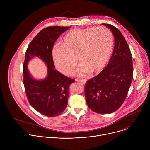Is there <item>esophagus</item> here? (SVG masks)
<instances>
[{
	"label": "esophagus",
	"mask_w": 150,
	"mask_h": 150,
	"mask_svg": "<svg viewBox=\"0 0 150 150\" xmlns=\"http://www.w3.org/2000/svg\"><path fill=\"white\" fill-rule=\"evenodd\" d=\"M76 81L77 82H79L81 83H82V84H85L87 82L86 79H76Z\"/></svg>",
	"instance_id": "1"
}]
</instances>
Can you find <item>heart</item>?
Here are the masks:
<instances>
[{"label": "heart", "mask_w": 150, "mask_h": 150, "mask_svg": "<svg viewBox=\"0 0 150 150\" xmlns=\"http://www.w3.org/2000/svg\"><path fill=\"white\" fill-rule=\"evenodd\" d=\"M113 49V35L107 28H76L65 35L60 45L53 48L52 55L56 67L65 75H72L76 59L79 73L95 74L105 67Z\"/></svg>", "instance_id": "heart-1"}]
</instances>
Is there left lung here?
<instances>
[{
    "instance_id": "obj_1",
    "label": "left lung",
    "mask_w": 150,
    "mask_h": 150,
    "mask_svg": "<svg viewBox=\"0 0 150 150\" xmlns=\"http://www.w3.org/2000/svg\"><path fill=\"white\" fill-rule=\"evenodd\" d=\"M113 33L115 47L106 67L87 81L85 97L88 108L98 114L116 111L125 101L133 79L132 57L120 31L112 25L103 24Z\"/></svg>"
}]
</instances>
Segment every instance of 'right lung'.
I'll return each instance as SVG.
<instances>
[{
    "label": "right lung",
    "mask_w": 150,
    "mask_h": 150,
    "mask_svg": "<svg viewBox=\"0 0 150 150\" xmlns=\"http://www.w3.org/2000/svg\"><path fill=\"white\" fill-rule=\"evenodd\" d=\"M70 27H48L40 31L29 45L23 65L24 85L28 101L41 114L54 117L62 113L68 104L69 87L75 79L65 76L54 68L52 49L54 42ZM38 57L46 64L48 76L41 80L33 79L27 68L28 62Z\"/></svg>",
    "instance_id": "1"
}]
</instances>
